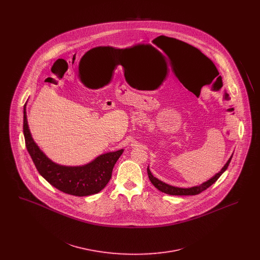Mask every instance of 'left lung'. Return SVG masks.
Listing matches in <instances>:
<instances>
[{
	"label": "left lung",
	"mask_w": 260,
	"mask_h": 260,
	"mask_svg": "<svg viewBox=\"0 0 260 260\" xmlns=\"http://www.w3.org/2000/svg\"><path fill=\"white\" fill-rule=\"evenodd\" d=\"M233 155H231V157L229 158V160L224 165L222 169L220 170V172L216 173L215 175H213L211 178H210L208 181L200 184V185L193 186V187H189V188H180V187H175V186L170 185L167 184L166 182H162L160 179L156 178L152 173L149 170V167L147 168V173H148L149 179L151 181V183L155 186L158 190H160L162 193L169 194V195H175V196H191V195H197L200 194L201 192L205 191L207 188H209L210 185H212L222 174L228 168L231 159H232Z\"/></svg>",
	"instance_id": "obj_1"
}]
</instances>
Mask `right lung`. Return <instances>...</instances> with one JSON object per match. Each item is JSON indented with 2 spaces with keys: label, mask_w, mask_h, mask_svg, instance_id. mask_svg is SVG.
Masks as SVG:
<instances>
[{
  "label": "right lung",
  "mask_w": 260,
  "mask_h": 260,
  "mask_svg": "<svg viewBox=\"0 0 260 260\" xmlns=\"http://www.w3.org/2000/svg\"><path fill=\"white\" fill-rule=\"evenodd\" d=\"M23 134L26 148L39 173L56 189L78 197L96 194L107 185L113 168L124 152V149H120L101 154L83 166L72 167L56 164L39 148L31 136L27 122L26 103L23 109Z\"/></svg>",
  "instance_id": "1"
}]
</instances>
